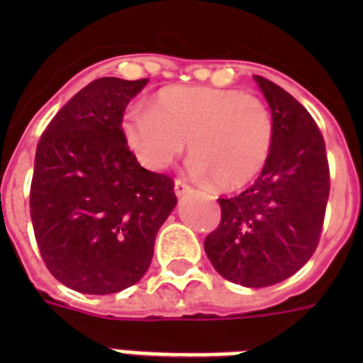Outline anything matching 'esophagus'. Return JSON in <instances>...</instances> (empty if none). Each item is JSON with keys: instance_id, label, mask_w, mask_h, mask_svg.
<instances>
[{"instance_id": "esophagus-1", "label": "esophagus", "mask_w": 363, "mask_h": 363, "mask_svg": "<svg viewBox=\"0 0 363 363\" xmlns=\"http://www.w3.org/2000/svg\"><path fill=\"white\" fill-rule=\"evenodd\" d=\"M192 188L188 186L186 182H182V181H175V194H177V198H184L188 192H190Z\"/></svg>"}]
</instances>
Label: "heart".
<instances>
[{
	"instance_id": "obj_1",
	"label": "heart",
	"mask_w": 363,
	"mask_h": 363,
	"mask_svg": "<svg viewBox=\"0 0 363 363\" xmlns=\"http://www.w3.org/2000/svg\"><path fill=\"white\" fill-rule=\"evenodd\" d=\"M122 131L152 171L165 169L188 141L194 173L226 190L256 179L273 147V118L262 99L211 86L164 88L150 109L125 115Z\"/></svg>"
}]
</instances>
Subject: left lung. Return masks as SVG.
Segmentation results:
<instances>
[{
  "instance_id": "1",
  "label": "left lung",
  "mask_w": 363,
  "mask_h": 363,
  "mask_svg": "<svg viewBox=\"0 0 363 363\" xmlns=\"http://www.w3.org/2000/svg\"><path fill=\"white\" fill-rule=\"evenodd\" d=\"M273 118V147L252 186L218 199L220 224L205 254L224 279L248 288L292 277L315 252L330 196L324 137L298 99L254 75Z\"/></svg>"
}]
</instances>
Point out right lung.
<instances>
[{"label": "right lung", "mask_w": 363, "mask_h": 363, "mask_svg": "<svg viewBox=\"0 0 363 363\" xmlns=\"http://www.w3.org/2000/svg\"><path fill=\"white\" fill-rule=\"evenodd\" d=\"M148 79H96L58 111L37 145L30 213L48 271L81 294H116L152 262L175 209L169 177L141 167L122 131Z\"/></svg>", "instance_id": "obj_1"}]
</instances>
